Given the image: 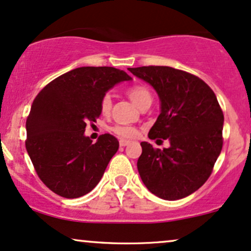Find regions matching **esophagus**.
<instances>
[{"mask_svg":"<svg viewBox=\"0 0 251 251\" xmlns=\"http://www.w3.org/2000/svg\"><path fill=\"white\" fill-rule=\"evenodd\" d=\"M128 144H130L129 141H126V140H121L120 141V146L121 147H126V146H128Z\"/></svg>","mask_w":251,"mask_h":251,"instance_id":"obj_1","label":"esophagus"}]
</instances>
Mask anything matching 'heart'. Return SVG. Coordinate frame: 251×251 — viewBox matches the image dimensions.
<instances>
[{"instance_id":"heart-1","label":"heart","mask_w":251,"mask_h":251,"mask_svg":"<svg viewBox=\"0 0 251 251\" xmlns=\"http://www.w3.org/2000/svg\"><path fill=\"white\" fill-rule=\"evenodd\" d=\"M126 94H128L129 99L131 100L135 104L137 105L138 108H142L143 105L148 104V103H151L152 96L150 94L149 89L144 85H134V87L129 88L126 90ZM111 105H113V102H111V96L107 94V95L103 96L101 101V111L102 114L107 115L110 113ZM114 132L116 135H119L120 137L122 138H134L136 137L137 131L136 129L132 128V126H116L114 128Z\"/></svg>"}]
</instances>
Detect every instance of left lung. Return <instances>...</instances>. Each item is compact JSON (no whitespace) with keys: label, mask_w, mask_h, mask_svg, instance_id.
<instances>
[{"label":"left lung","mask_w":251,"mask_h":251,"mask_svg":"<svg viewBox=\"0 0 251 251\" xmlns=\"http://www.w3.org/2000/svg\"><path fill=\"white\" fill-rule=\"evenodd\" d=\"M128 70L151 85L160 99V115L149 138H163L170 144L155 149L148 142L141 143V179L162 200L189 196L205 183L222 150L225 117L216 95L201 78L172 67Z\"/></svg>","instance_id":"left-lung-1"}]
</instances>
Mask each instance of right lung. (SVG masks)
<instances>
[{"label":"right lung","instance_id":"1","mask_svg":"<svg viewBox=\"0 0 251 251\" xmlns=\"http://www.w3.org/2000/svg\"><path fill=\"white\" fill-rule=\"evenodd\" d=\"M131 79L113 67H81L58 76L35 97L25 123V148L50 190L77 199L101 181L119 141L104 134L93 143L85 126L100 117L107 91Z\"/></svg>","mask_w":251,"mask_h":251}]
</instances>
